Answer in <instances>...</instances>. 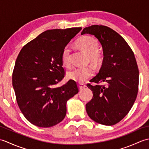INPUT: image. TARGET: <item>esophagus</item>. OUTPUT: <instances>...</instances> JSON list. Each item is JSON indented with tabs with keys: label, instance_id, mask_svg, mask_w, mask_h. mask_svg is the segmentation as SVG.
I'll use <instances>...</instances> for the list:
<instances>
[{
	"label": "esophagus",
	"instance_id": "34e87169",
	"mask_svg": "<svg viewBox=\"0 0 149 149\" xmlns=\"http://www.w3.org/2000/svg\"><path fill=\"white\" fill-rule=\"evenodd\" d=\"M78 87H79V88L80 90H82L84 88L86 87V85H84V84H82V83H79L78 84Z\"/></svg>",
	"mask_w": 149,
	"mask_h": 149
}]
</instances>
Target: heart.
I'll return each mask as SVG.
<instances>
[{
  "mask_svg": "<svg viewBox=\"0 0 149 149\" xmlns=\"http://www.w3.org/2000/svg\"><path fill=\"white\" fill-rule=\"evenodd\" d=\"M77 45L84 51L89 54L90 59L94 63L99 61L100 56L98 52L99 43L97 41L90 36H84L79 39L77 42ZM61 61L63 65L66 67H70L71 65L70 61V49L69 46H66L63 50L61 54ZM93 68L91 66L86 67H77L70 71L67 74V77L77 83H83L88 78L93 75Z\"/></svg>",
  "mask_w": 149,
  "mask_h": 149,
  "instance_id": "heart-1",
  "label": "heart"
}]
</instances>
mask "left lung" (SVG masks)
<instances>
[{"mask_svg":"<svg viewBox=\"0 0 149 149\" xmlns=\"http://www.w3.org/2000/svg\"><path fill=\"white\" fill-rule=\"evenodd\" d=\"M84 34L95 36L103 50L102 66L90 82L107 83L87 85L93 95L86 104V112L97 123L115 125L127 115L137 97L139 70L134 54L125 40L108 27L93 25L84 28Z\"/></svg>","mask_w":149,"mask_h":149,"instance_id":"left-lung-1","label":"left lung"}]
</instances>
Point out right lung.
I'll use <instances>...</instances> for the list:
<instances>
[{"mask_svg": "<svg viewBox=\"0 0 149 149\" xmlns=\"http://www.w3.org/2000/svg\"><path fill=\"white\" fill-rule=\"evenodd\" d=\"M81 27L47 30L27 43L15 61L13 87L22 113L40 127H50L65 118L66 102L79 91L76 83L56 84L65 75L63 49Z\"/></svg>", "mask_w": 149, "mask_h": 149, "instance_id": "right-lung-1", "label": "right lung"}]
</instances>
